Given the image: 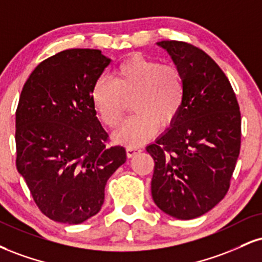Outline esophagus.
<instances>
[{
	"label": "esophagus",
	"instance_id": "1",
	"mask_svg": "<svg viewBox=\"0 0 262 262\" xmlns=\"http://www.w3.org/2000/svg\"><path fill=\"white\" fill-rule=\"evenodd\" d=\"M143 151V147L139 145H133V146H127V155L128 157H133Z\"/></svg>",
	"mask_w": 262,
	"mask_h": 262
}]
</instances>
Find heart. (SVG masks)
Segmentation results:
<instances>
[{
  "mask_svg": "<svg viewBox=\"0 0 262 262\" xmlns=\"http://www.w3.org/2000/svg\"><path fill=\"white\" fill-rule=\"evenodd\" d=\"M185 85L179 69L159 61L132 55L113 71L112 79L100 78L91 90L94 107L107 127L117 128L124 118L127 101L135 113L116 133L127 145L143 143L155 133L157 124L174 121L184 101Z\"/></svg>",
  "mask_w": 262,
  "mask_h": 262,
  "instance_id": "1",
  "label": "heart"
}]
</instances>
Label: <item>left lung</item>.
Listing matches in <instances>:
<instances>
[{"label": "left lung", "mask_w": 262, "mask_h": 262, "mask_svg": "<svg viewBox=\"0 0 262 262\" xmlns=\"http://www.w3.org/2000/svg\"><path fill=\"white\" fill-rule=\"evenodd\" d=\"M183 75L184 101L172 127L146 151L155 162L151 194L167 215L196 219L228 191L241 151L242 118L228 78L188 42H157Z\"/></svg>", "instance_id": "1"}]
</instances>
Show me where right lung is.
I'll list each match as a JSON object with an SVG mask.
<instances>
[{
	"mask_svg": "<svg viewBox=\"0 0 262 262\" xmlns=\"http://www.w3.org/2000/svg\"><path fill=\"white\" fill-rule=\"evenodd\" d=\"M110 62L100 50H64L41 62L21 90L15 165L53 221L78 225L96 215L107 181L127 159L121 145H107L91 100Z\"/></svg>",
	"mask_w": 262,
	"mask_h": 262,
	"instance_id": "obj_1",
	"label": "right lung"
}]
</instances>
